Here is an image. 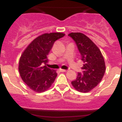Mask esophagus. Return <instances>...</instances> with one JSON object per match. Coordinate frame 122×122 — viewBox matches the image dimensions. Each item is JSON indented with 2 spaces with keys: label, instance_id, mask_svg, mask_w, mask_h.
I'll use <instances>...</instances> for the list:
<instances>
[{
  "label": "esophagus",
  "instance_id": "1",
  "mask_svg": "<svg viewBox=\"0 0 122 122\" xmlns=\"http://www.w3.org/2000/svg\"><path fill=\"white\" fill-rule=\"evenodd\" d=\"M67 71L66 70H64V69H60V71H61V72H66Z\"/></svg>",
  "mask_w": 122,
  "mask_h": 122
}]
</instances>
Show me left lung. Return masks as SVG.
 <instances>
[{
	"label": "left lung",
	"instance_id": "obj_1",
	"mask_svg": "<svg viewBox=\"0 0 122 122\" xmlns=\"http://www.w3.org/2000/svg\"><path fill=\"white\" fill-rule=\"evenodd\" d=\"M68 36L72 38L81 54L83 65L82 72L71 84L80 92H89L96 87L104 76L106 66L104 57L96 45L81 33H71Z\"/></svg>",
	"mask_w": 122,
	"mask_h": 122
}]
</instances>
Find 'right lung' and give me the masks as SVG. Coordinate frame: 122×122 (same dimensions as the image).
Masks as SVG:
<instances>
[{
    "mask_svg": "<svg viewBox=\"0 0 122 122\" xmlns=\"http://www.w3.org/2000/svg\"><path fill=\"white\" fill-rule=\"evenodd\" d=\"M65 35L58 32L42 34L34 39L22 54L18 68L20 76L35 92L47 91L55 80L56 71L46 66L47 56L54 42Z\"/></svg>",
    "mask_w": 122,
    "mask_h": 122,
    "instance_id": "obj_1",
    "label": "right lung"
}]
</instances>
